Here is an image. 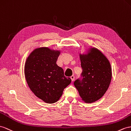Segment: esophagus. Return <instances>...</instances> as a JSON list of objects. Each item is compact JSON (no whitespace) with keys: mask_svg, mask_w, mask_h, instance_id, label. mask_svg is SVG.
I'll return each instance as SVG.
<instances>
[{"mask_svg":"<svg viewBox=\"0 0 131 131\" xmlns=\"http://www.w3.org/2000/svg\"><path fill=\"white\" fill-rule=\"evenodd\" d=\"M71 80H72V81L73 82V81L74 80V75H72L71 77Z\"/></svg>","mask_w":131,"mask_h":131,"instance_id":"1","label":"esophagus"}]
</instances>
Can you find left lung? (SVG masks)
Wrapping results in <instances>:
<instances>
[{"instance_id": "1", "label": "left lung", "mask_w": 131, "mask_h": 131, "mask_svg": "<svg viewBox=\"0 0 131 131\" xmlns=\"http://www.w3.org/2000/svg\"><path fill=\"white\" fill-rule=\"evenodd\" d=\"M88 54H80L82 73L74 82L79 95L85 103L100 100L107 91L112 79L109 60L100 50L91 48Z\"/></svg>"}]
</instances>
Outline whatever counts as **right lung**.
Returning <instances> with one entry per match:
<instances>
[{
	"mask_svg": "<svg viewBox=\"0 0 131 131\" xmlns=\"http://www.w3.org/2000/svg\"><path fill=\"white\" fill-rule=\"evenodd\" d=\"M59 54V50L39 48L30 54L25 62L24 73L29 87L47 103L58 101L64 89L71 82V78H66L63 69L56 64Z\"/></svg>",
	"mask_w": 131,
	"mask_h": 131,
	"instance_id": "obj_1",
	"label": "right lung"
}]
</instances>
